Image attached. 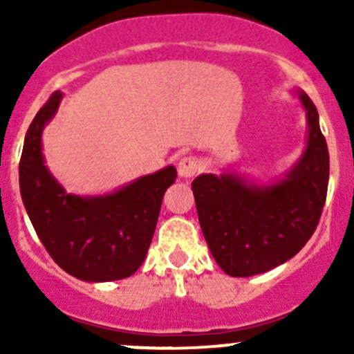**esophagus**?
<instances>
[{"mask_svg":"<svg viewBox=\"0 0 354 354\" xmlns=\"http://www.w3.org/2000/svg\"><path fill=\"white\" fill-rule=\"evenodd\" d=\"M198 171L200 162L195 157L187 156L183 157V159H180V162H178V174H180V178H183V180H190V178H194Z\"/></svg>","mask_w":354,"mask_h":354,"instance_id":"34e87169","label":"esophagus"}]
</instances>
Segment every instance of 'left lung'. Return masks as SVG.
I'll use <instances>...</instances> for the list:
<instances>
[{"label": "left lung", "instance_id": "8db88e82", "mask_svg": "<svg viewBox=\"0 0 354 354\" xmlns=\"http://www.w3.org/2000/svg\"><path fill=\"white\" fill-rule=\"evenodd\" d=\"M306 116L301 156L281 178L257 183L224 169L192 181L200 227L217 266L233 277L267 272L312 238L329 185V151L315 104L295 91Z\"/></svg>", "mask_w": 354, "mask_h": 354}]
</instances>
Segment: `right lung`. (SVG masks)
Instances as JSON below:
<instances>
[{"label": "right lung", "instance_id": "add662e5", "mask_svg": "<svg viewBox=\"0 0 354 354\" xmlns=\"http://www.w3.org/2000/svg\"><path fill=\"white\" fill-rule=\"evenodd\" d=\"M62 99L56 91L25 135L19 166L25 210L49 255L70 276L85 283L124 279L144 263L176 167L166 166L111 194H68L42 154V131Z\"/></svg>", "mask_w": 354, "mask_h": 354}]
</instances>
